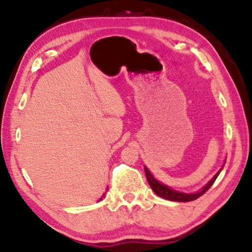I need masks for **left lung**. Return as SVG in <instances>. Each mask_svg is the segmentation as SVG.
Here are the masks:
<instances>
[{
	"mask_svg": "<svg viewBox=\"0 0 252 252\" xmlns=\"http://www.w3.org/2000/svg\"><path fill=\"white\" fill-rule=\"evenodd\" d=\"M219 173L216 174L213 179L211 180L210 182L207 183L202 190L198 191V192H196V193H183V192H177V191L172 190L170 188H168L167 186H163V184L158 182V181L152 176V174H151L145 167V175H146L147 182H149L151 188H152V190L158 194V196L162 197V198H165L167 200H172V202H191V200L199 198L200 196H203V194L205 193L211 187H212V184L214 183V181L217 180V177H218V175H219Z\"/></svg>",
	"mask_w": 252,
	"mask_h": 252,
	"instance_id": "8db88e82",
	"label": "left lung"
}]
</instances>
